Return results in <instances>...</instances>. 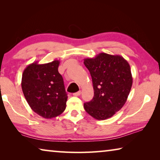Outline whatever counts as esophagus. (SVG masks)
<instances>
[{
  "mask_svg": "<svg viewBox=\"0 0 160 160\" xmlns=\"http://www.w3.org/2000/svg\"><path fill=\"white\" fill-rule=\"evenodd\" d=\"M81 94V91H78V92H75V93H73V95L74 96H80Z\"/></svg>",
  "mask_w": 160,
  "mask_h": 160,
  "instance_id": "obj_1",
  "label": "esophagus"
}]
</instances>
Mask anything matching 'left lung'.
<instances>
[{
	"instance_id": "obj_1",
	"label": "left lung",
	"mask_w": 160,
	"mask_h": 160,
	"mask_svg": "<svg viewBox=\"0 0 160 160\" xmlns=\"http://www.w3.org/2000/svg\"><path fill=\"white\" fill-rule=\"evenodd\" d=\"M90 72L94 97L84 109L97 120L111 118L123 107L131 91L132 78L128 61L118 55L101 53L84 59Z\"/></svg>"
}]
</instances>
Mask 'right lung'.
<instances>
[{
	"instance_id": "right-lung-1",
	"label": "right lung",
	"mask_w": 160,
	"mask_h": 160,
	"mask_svg": "<svg viewBox=\"0 0 160 160\" xmlns=\"http://www.w3.org/2000/svg\"><path fill=\"white\" fill-rule=\"evenodd\" d=\"M60 61L44 64L37 62L27 66L22 78V89L29 107L44 118L61 114L68 99L63 79L58 72Z\"/></svg>"
}]
</instances>
